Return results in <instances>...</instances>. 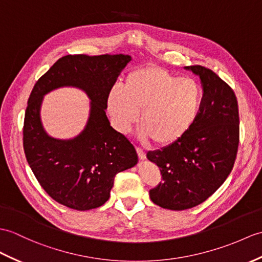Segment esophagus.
<instances>
[{
  "instance_id": "esophagus-1",
  "label": "esophagus",
  "mask_w": 262,
  "mask_h": 262,
  "mask_svg": "<svg viewBox=\"0 0 262 262\" xmlns=\"http://www.w3.org/2000/svg\"><path fill=\"white\" fill-rule=\"evenodd\" d=\"M136 151H137V155H138L139 159H141V160H145L146 159V153L142 148L136 147Z\"/></svg>"
}]
</instances>
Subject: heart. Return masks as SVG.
I'll use <instances>...</instances> for the list:
<instances>
[{
	"label": "heart",
	"instance_id": "b5f03b06",
	"mask_svg": "<svg viewBox=\"0 0 262 262\" xmlns=\"http://www.w3.org/2000/svg\"><path fill=\"white\" fill-rule=\"evenodd\" d=\"M202 90L191 78H178L161 67L133 70L108 96V112L116 128L127 133L141 112V136L167 146L190 130L200 111Z\"/></svg>",
	"mask_w": 262,
	"mask_h": 262
}]
</instances>
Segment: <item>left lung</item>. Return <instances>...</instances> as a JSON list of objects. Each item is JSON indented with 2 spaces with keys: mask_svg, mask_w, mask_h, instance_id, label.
<instances>
[{
  "mask_svg": "<svg viewBox=\"0 0 262 262\" xmlns=\"http://www.w3.org/2000/svg\"><path fill=\"white\" fill-rule=\"evenodd\" d=\"M199 75L203 87L193 126L178 142L148 151L162 181L149 190L163 209H191L210 198L227 180L239 146V108L233 89L209 68L186 67Z\"/></svg>",
  "mask_w": 262,
  "mask_h": 262,
  "instance_id": "obj_1",
  "label": "left lung"
}]
</instances>
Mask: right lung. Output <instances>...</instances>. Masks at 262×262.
<instances>
[{"instance_id":"add662e5","label":"right lung","mask_w":262,"mask_h":262,"mask_svg":"<svg viewBox=\"0 0 262 262\" xmlns=\"http://www.w3.org/2000/svg\"><path fill=\"white\" fill-rule=\"evenodd\" d=\"M130 59L128 54L64 56L39 78L29 97L24 154L42 188L67 208L87 211L105 204L116 174L137 163L135 147L113 128L105 112L109 93ZM62 85L81 88L92 99L86 128L70 141L49 138L39 120L41 96Z\"/></svg>"}]
</instances>
